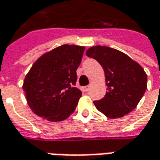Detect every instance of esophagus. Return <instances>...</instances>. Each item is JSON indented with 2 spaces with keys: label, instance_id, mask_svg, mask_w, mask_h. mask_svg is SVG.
Segmentation results:
<instances>
[{
  "label": "esophagus",
  "instance_id": "obj_1",
  "mask_svg": "<svg viewBox=\"0 0 160 160\" xmlns=\"http://www.w3.org/2000/svg\"><path fill=\"white\" fill-rule=\"evenodd\" d=\"M89 88H90L89 86H86V87H83L81 89H82V91L83 92H88V90H89Z\"/></svg>",
  "mask_w": 160,
  "mask_h": 160
}]
</instances>
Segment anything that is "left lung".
<instances>
[{"label": "left lung", "instance_id": "left-lung-1", "mask_svg": "<svg viewBox=\"0 0 160 160\" xmlns=\"http://www.w3.org/2000/svg\"><path fill=\"white\" fill-rule=\"evenodd\" d=\"M87 55L101 65L106 76L107 92L104 98L93 101L96 108L110 119L131 112L147 88V75L142 67L126 53L108 47H92Z\"/></svg>", "mask_w": 160, "mask_h": 160}]
</instances>
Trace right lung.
<instances>
[{"label":"right lung","mask_w":160,"mask_h":160,"mask_svg":"<svg viewBox=\"0 0 160 160\" xmlns=\"http://www.w3.org/2000/svg\"><path fill=\"white\" fill-rule=\"evenodd\" d=\"M84 47L62 45L34 62L23 91L31 110L49 121H61L74 112L82 92L75 88Z\"/></svg>","instance_id":"1"}]
</instances>
